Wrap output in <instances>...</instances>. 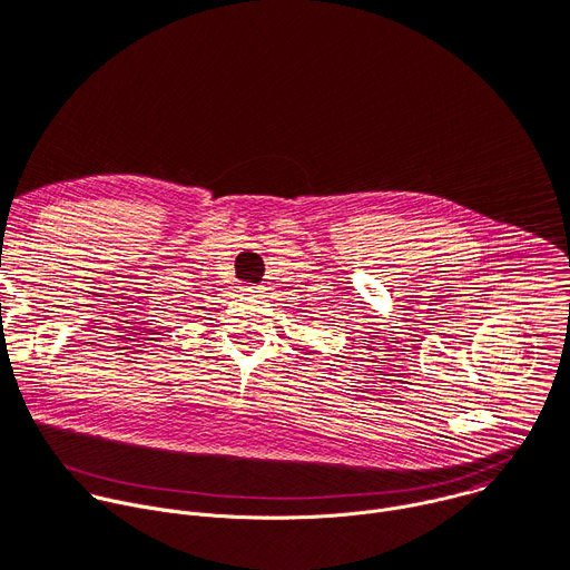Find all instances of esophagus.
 I'll list each match as a JSON object with an SVG mask.
<instances>
[{
  "label": "esophagus",
  "instance_id": "1",
  "mask_svg": "<svg viewBox=\"0 0 570 570\" xmlns=\"http://www.w3.org/2000/svg\"><path fill=\"white\" fill-rule=\"evenodd\" d=\"M262 288L259 286H246V288H243V295H248V297H262Z\"/></svg>",
  "mask_w": 570,
  "mask_h": 570
}]
</instances>
